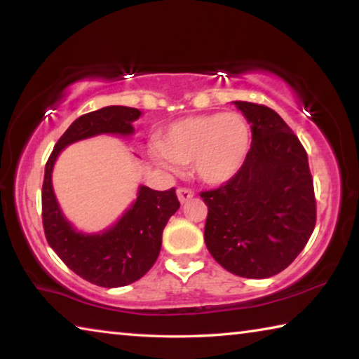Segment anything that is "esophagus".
<instances>
[{"mask_svg":"<svg viewBox=\"0 0 359 359\" xmlns=\"http://www.w3.org/2000/svg\"><path fill=\"white\" fill-rule=\"evenodd\" d=\"M193 196H194V193L190 190V188H179L177 190V198L182 204L190 201Z\"/></svg>","mask_w":359,"mask_h":359,"instance_id":"obj_1","label":"esophagus"}]
</instances>
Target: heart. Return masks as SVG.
Masks as SVG:
<instances>
[{"mask_svg":"<svg viewBox=\"0 0 359 359\" xmlns=\"http://www.w3.org/2000/svg\"><path fill=\"white\" fill-rule=\"evenodd\" d=\"M250 142V125L244 115L215 112L175 121L165 131L154 155L169 169L191 163L199 180L222 185L244 166Z\"/></svg>","mask_w":359,"mask_h":359,"instance_id":"obj_1","label":"heart"}]
</instances>
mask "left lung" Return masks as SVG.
I'll use <instances>...</instances> for the list:
<instances>
[{
    "instance_id": "8db88e82",
    "label": "left lung",
    "mask_w": 359,
    "mask_h": 359,
    "mask_svg": "<svg viewBox=\"0 0 359 359\" xmlns=\"http://www.w3.org/2000/svg\"><path fill=\"white\" fill-rule=\"evenodd\" d=\"M252 128L241 171L215 190L204 241L218 264L245 278H267L293 263L317 222L313 179L306 149L271 107L234 101Z\"/></svg>"
}]
</instances>
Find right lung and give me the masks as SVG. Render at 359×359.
<instances>
[{"label":"right lung","mask_w":359,"mask_h":359,"mask_svg":"<svg viewBox=\"0 0 359 359\" xmlns=\"http://www.w3.org/2000/svg\"><path fill=\"white\" fill-rule=\"evenodd\" d=\"M139 117V109L125 106H107L81 115L58 139L46 163L42 224L48 245L79 277L104 288L136 282L155 264L163 229L180 208L175 188L156 191L141 185L136 201L114 226L98 234H83L62 214L53 193L52 171L66 145L98 135L130 136L135 133L133 121Z\"/></svg>","instance_id":"right-lung-1"}]
</instances>
